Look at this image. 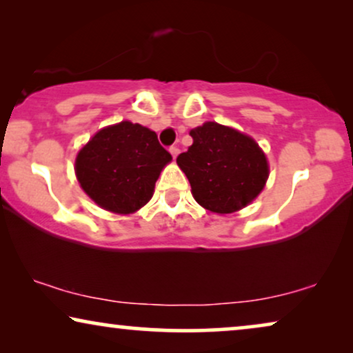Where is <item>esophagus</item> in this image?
Listing matches in <instances>:
<instances>
[{"instance_id":"34e87169","label":"esophagus","mask_w":353,"mask_h":353,"mask_svg":"<svg viewBox=\"0 0 353 353\" xmlns=\"http://www.w3.org/2000/svg\"><path fill=\"white\" fill-rule=\"evenodd\" d=\"M168 151H170V154H172V157H173V159H176L178 154H180V149H178L176 146H170V149H168Z\"/></svg>"}]
</instances>
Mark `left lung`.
Returning a JSON list of instances; mask_svg holds the SVG:
<instances>
[{"label":"left lung","instance_id":"8db88e82","mask_svg":"<svg viewBox=\"0 0 353 353\" xmlns=\"http://www.w3.org/2000/svg\"><path fill=\"white\" fill-rule=\"evenodd\" d=\"M190 134L192 144L176 157V163L204 209L231 214L259 196L268 178V163L252 138L215 122Z\"/></svg>","mask_w":353,"mask_h":353}]
</instances>
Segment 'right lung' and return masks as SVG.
<instances>
[{
	"label": "right lung",
	"instance_id": "1",
	"mask_svg": "<svg viewBox=\"0 0 353 353\" xmlns=\"http://www.w3.org/2000/svg\"><path fill=\"white\" fill-rule=\"evenodd\" d=\"M170 161L156 133L120 122L90 139L77 156L75 173L96 204L115 214H132L151 199L157 178Z\"/></svg>",
	"mask_w": 353,
	"mask_h": 353
}]
</instances>
